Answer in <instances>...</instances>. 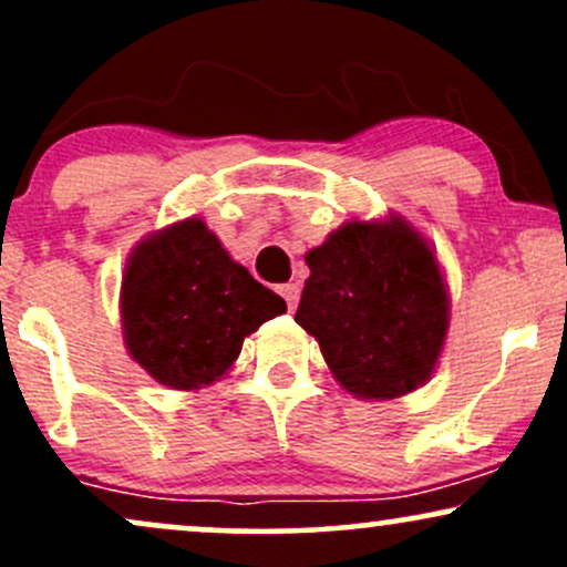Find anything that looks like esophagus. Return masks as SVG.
Returning <instances> with one entry per match:
<instances>
[{"label": "esophagus", "mask_w": 567, "mask_h": 567, "mask_svg": "<svg viewBox=\"0 0 567 567\" xmlns=\"http://www.w3.org/2000/svg\"><path fill=\"white\" fill-rule=\"evenodd\" d=\"M279 296L285 298V303H288V309L292 311L298 306V298H301V288H298L296 282H288V285H279Z\"/></svg>", "instance_id": "34e87169"}]
</instances>
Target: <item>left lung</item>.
<instances>
[{
  "instance_id": "8db88e82",
  "label": "left lung",
  "mask_w": 567,
  "mask_h": 567,
  "mask_svg": "<svg viewBox=\"0 0 567 567\" xmlns=\"http://www.w3.org/2000/svg\"><path fill=\"white\" fill-rule=\"evenodd\" d=\"M296 322L336 381L362 400H394L429 381L451 320L432 247L402 218L349 220L306 252Z\"/></svg>"
}]
</instances>
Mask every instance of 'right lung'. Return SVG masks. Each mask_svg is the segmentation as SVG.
Returning <instances> with one entry per match:
<instances>
[{"mask_svg": "<svg viewBox=\"0 0 567 567\" xmlns=\"http://www.w3.org/2000/svg\"><path fill=\"white\" fill-rule=\"evenodd\" d=\"M122 333L138 365L171 389L207 386L282 298L234 264L205 220L188 218L143 239L122 277Z\"/></svg>", "mask_w": 567, "mask_h": 567, "instance_id": "1", "label": "right lung"}]
</instances>
